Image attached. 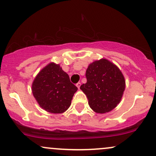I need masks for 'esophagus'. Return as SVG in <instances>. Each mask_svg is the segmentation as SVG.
Wrapping results in <instances>:
<instances>
[{"label": "esophagus", "mask_w": 156, "mask_h": 156, "mask_svg": "<svg viewBox=\"0 0 156 156\" xmlns=\"http://www.w3.org/2000/svg\"><path fill=\"white\" fill-rule=\"evenodd\" d=\"M76 87H78V89L80 88V82H78V83H76Z\"/></svg>", "instance_id": "esophagus-1"}]
</instances>
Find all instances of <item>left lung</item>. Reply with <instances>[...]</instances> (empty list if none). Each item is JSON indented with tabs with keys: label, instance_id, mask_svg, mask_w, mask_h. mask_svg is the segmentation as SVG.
<instances>
[{
	"label": "left lung",
	"instance_id": "8db88e82",
	"mask_svg": "<svg viewBox=\"0 0 156 156\" xmlns=\"http://www.w3.org/2000/svg\"><path fill=\"white\" fill-rule=\"evenodd\" d=\"M87 82L80 89L88 98L90 108L97 113L109 112L121 101L125 88L122 73L115 64L102 58L89 65Z\"/></svg>",
	"mask_w": 156,
	"mask_h": 156
}]
</instances>
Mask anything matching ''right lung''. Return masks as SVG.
Listing matches in <instances>:
<instances>
[{"mask_svg":"<svg viewBox=\"0 0 156 156\" xmlns=\"http://www.w3.org/2000/svg\"><path fill=\"white\" fill-rule=\"evenodd\" d=\"M77 87L60 65L51 63L37 75L32 84V92L42 108L53 114H61L70 106Z\"/></svg>","mask_w":156,"mask_h":156,"instance_id":"obj_1","label":"right lung"}]
</instances>
